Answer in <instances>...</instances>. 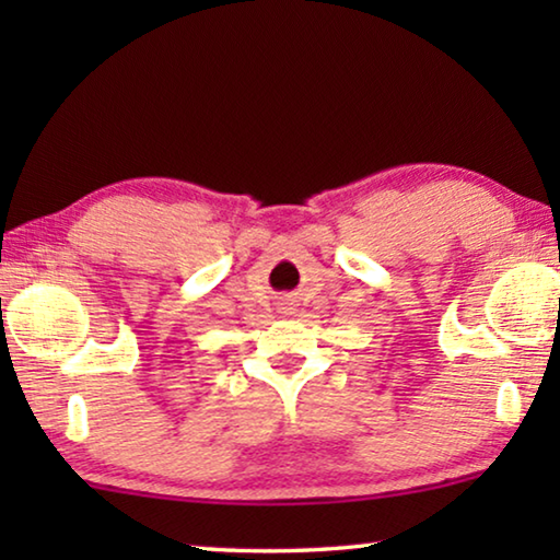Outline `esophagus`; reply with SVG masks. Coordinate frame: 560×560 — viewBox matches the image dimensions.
I'll return each instance as SVG.
<instances>
[{"instance_id":"obj_1","label":"esophagus","mask_w":560,"mask_h":560,"mask_svg":"<svg viewBox=\"0 0 560 560\" xmlns=\"http://www.w3.org/2000/svg\"><path fill=\"white\" fill-rule=\"evenodd\" d=\"M287 311H293V301H289V306H287Z\"/></svg>"}]
</instances>
